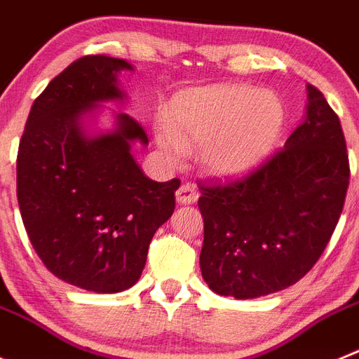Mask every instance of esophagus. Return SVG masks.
<instances>
[{
	"instance_id": "esophagus-1",
	"label": "esophagus",
	"mask_w": 359,
	"mask_h": 359,
	"mask_svg": "<svg viewBox=\"0 0 359 359\" xmlns=\"http://www.w3.org/2000/svg\"><path fill=\"white\" fill-rule=\"evenodd\" d=\"M177 202L182 203V205H189V203H195L198 200V191H196V187L193 184H182V186L177 189L175 193Z\"/></svg>"
}]
</instances>
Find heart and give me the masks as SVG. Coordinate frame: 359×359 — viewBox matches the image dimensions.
<instances>
[{
    "mask_svg": "<svg viewBox=\"0 0 359 359\" xmlns=\"http://www.w3.org/2000/svg\"><path fill=\"white\" fill-rule=\"evenodd\" d=\"M284 123L286 107L276 91L218 83L175 96L157 141L172 159L200 143V164L212 175L231 179L263 163Z\"/></svg>",
    "mask_w": 359,
    "mask_h": 359,
    "instance_id": "1",
    "label": "heart"
}]
</instances>
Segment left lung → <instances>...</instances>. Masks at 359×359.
Listing matches in <instances>:
<instances>
[{"mask_svg": "<svg viewBox=\"0 0 359 359\" xmlns=\"http://www.w3.org/2000/svg\"><path fill=\"white\" fill-rule=\"evenodd\" d=\"M348 154L337 112L308 86L304 123L284 148L232 182H200V270L218 295L256 299L300 280L337 229Z\"/></svg>", "mask_w": 359, "mask_h": 359, "instance_id": "obj_1", "label": "left lung"}]
</instances>
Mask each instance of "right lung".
<instances>
[{
  "mask_svg": "<svg viewBox=\"0 0 359 359\" xmlns=\"http://www.w3.org/2000/svg\"><path fill=\"white\" fill-rule=\"evenodd\" d=\"M127 60L86 55L35 98L18 151V202L22 224L55 277L96 293L137 283L150 241L175 209L180 180L156 182L132 157L148 144L132 116L91 137L82 116L98 102L123 100L118 73Z\"/></svg>",
  "mask_w": 359,
  "mask_h": 359,
  "instance_id": "add662e5",
  "label": "right lung"
}]
</instances>
